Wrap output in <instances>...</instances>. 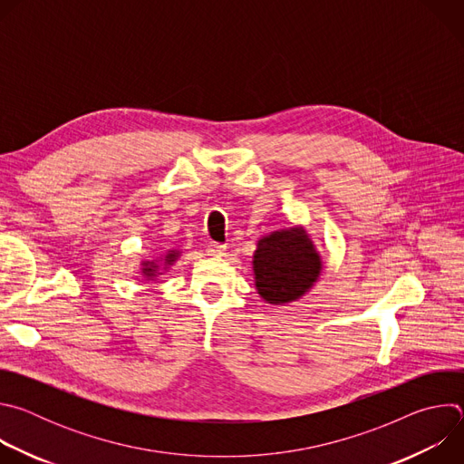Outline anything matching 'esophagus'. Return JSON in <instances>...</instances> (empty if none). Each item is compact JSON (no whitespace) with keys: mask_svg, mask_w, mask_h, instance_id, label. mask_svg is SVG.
I'll return each mask as SVG.
<instances>
[{"mask_svg":"<svg viewBox=\"0 0 464 464\" xmlns=\"http://www.w3.org/2000/svg\"><path fill=\"white\" fill-rule=\"evenodd\" d=\"M226 249H227V246L218 244V242H209V244H208V253L213 255V256H222V255H226Z\"/></svg>","mask_w":464,"mask_h":464,"instance_id":"34e87169","label":"esophagus"}]
</instances>
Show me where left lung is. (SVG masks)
<instances>
[{
    "mask_svg": "<svg viewBox=\"0 0 464 464\" xmlns=\"http://www.w3.org/2000/svg\"><path fill=\"white\" fill-rule=\"evenodd\" d=\"M323 262L303 227L274 231L256 242L253 274L258 295L270 304L303 297L319 279Z\"/></svg>",
    "mask_w": 464,
    "mask_h": 464,
    "instance_id": "left-lung-1",
    "label": "left lung"
}]
</instances>
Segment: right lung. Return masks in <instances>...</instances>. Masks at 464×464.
<instances>
[{
  "instance_id": "1",
  "label": "right lung",
  "mask_w": 464,
  "mask_h": 464,
  "mask_svg": "<svg viewBox=\"0 0 464 464\" xmlns=\"http://www.w3.org/2000/svg\"><path fill=\"white\" fill-rule=\"evenodd\" d=\"M178 256H179V251H178V249H170V251L163 256V266H165V268H167V266H170V264H174V262H176V258H178ZM160 268H161L160 260H143L141 274H143L145 277L152 279V277L160 276Z\"/></svg>"
}]
</instances>
